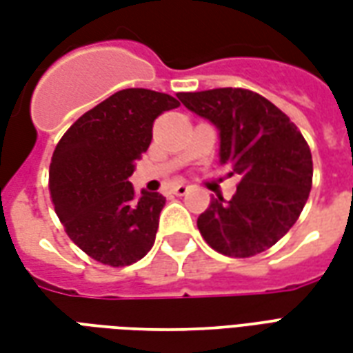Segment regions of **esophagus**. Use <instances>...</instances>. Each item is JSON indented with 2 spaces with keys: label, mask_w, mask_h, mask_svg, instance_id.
<instances>
[{
  "label": "esophagus",
  "mask_w": 353,
  "mask_h": 353,
  "mask_svg": "<svg viewBox=\"0 0 353 353\" xmlns=\"http://www.w3.org/2000/svg\"><path fill=\"white\" fill-rule=\"evenodd\" d=\"M187 191H189V187H187V185H176V187H174V189H172V192H174V194H177V196H183V194H187Z\"/></svg>",
  "instance_id": "esophagus-1"
}]
</instances>
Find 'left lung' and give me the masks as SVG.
<instances>
[{"label":"left lung","instance_id":"obj_1","mask_svg":"<svg viewBox=\"0 0 353 353\" xmlns=\"http://www.w3.org/2000/svg\"><path fill=\"white\" fill-rule=\"evenodd\" d=\"M192 113L219 128L221 164L240 176L234 196L212 199L199 230L229 257H253L272 248L299 219L312 189V153L289 117L248 88L179 92Z\"/></svg>","mask_w":353,"mask_h":353}]
</instances>
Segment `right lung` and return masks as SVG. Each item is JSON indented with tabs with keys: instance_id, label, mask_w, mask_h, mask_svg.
<instances>
[{
	"instance_id": "add662e5",
	"label": "right lung",
	"mask_w": 353,
	"mask_h": 353,
	"mask_svg": "<svg viewBox=\"0 0 353 353\" xmlns=\"http://www.w3.org/2000/svg\"><path fill=\"white\" fill-rule=\"evenodd\" d=\"M179 105L164 92L124 88L81 115L52 153L49 191L73 244L108 266H128L153 248L166 199L134 192L128 177L149 149L157 117Z\"/></svg>"
}]
</instances>
